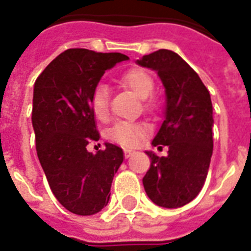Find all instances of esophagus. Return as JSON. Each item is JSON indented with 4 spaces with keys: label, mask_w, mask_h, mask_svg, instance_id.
<instances>
[{
    "label": "esophagus",
    "mask_w": 251,
    "mask_h": 251,
    "mask_svg": "<svg viewBox=\"0 0 251 251\" xmlns=\"http://www.w3.org/2000/svg\"><path fill=\"white\" fill-rule=\"evenodd\" d=\"M124 152H125L126 158H129V156H131L134 154V151L133 150H129V149H125V150H124Z\"/></svg>",
    "instance_id": "34e87169"
}]
</instances>
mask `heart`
<instances>
[{
    "label": "heart",
    "instance_id": "obj_1",
    "mask_svg": "<svg viewBox=\"0 0 251 251\" xmlns=\"http://www.w3.org/2000/svg\"><path fill=\"white\" fill-rule=\"evenodd\" d=\"M120 83L125 88L133 91L139 99L146 100L154 92V80L145 70L133 68L127 71L120 77ZM91 108L92 112L100 121H105L109 117V88L105 84H99L93 89L91 96ZM145 108L147 112L152 113L156 109V104L154 101L146 100ZM145 134V129L142 126L129 124V122H120L114 125L108 131V137L114 142L124 145V146L134 147L141 143Z\"/></svg>",
    "mask_w": 251,
    "mask_h": 251
}]
</instances>
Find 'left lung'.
Segmentation results:
<instances>
[{"instance_id": "1", "label": "left lung", "mask_w": 251, "mask_h": 251, "mask_svg": "<svg viewBox=\"0 0 251 251\" xmlns=\"http://www.w3.org/2000/svg\"><path fill=\"white\" fill-rule=\"evenodd\" d=\"M137 64L155 71L166 92L164 120L152 146L168 147L167 156L146 151L151 158L143 187L154 204L180 208L192 201L205 183L213 152V108L210 95L176 52L159 50Z\"/></svg>"}]
</instances>
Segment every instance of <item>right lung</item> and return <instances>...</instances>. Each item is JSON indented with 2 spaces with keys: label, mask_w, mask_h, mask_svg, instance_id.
<instances>
[{
  "label": "right lung",
  "mask_w": 251,
  "mask_h": 251,
  "mask_svg": "<svg viewBox=\"0 0 251 251\" xmlns=\"http://www.w3.org/2000/svg\"><path fill=\"white\" fill-rule=\"evenodd\" d=\"M124 60L129 57L120 52L67 50L34 84L36 154L57 201L75 215H95L108 205L113 177L124 162L122 149L112 143L96 154L87 150L91 141L100 139L92 92L105 71Z\"/></svg>",
  "instance_id": "add662e5"
}]
</instances>
